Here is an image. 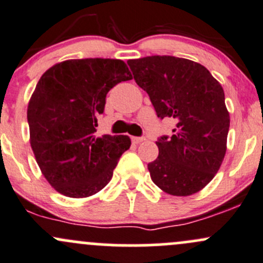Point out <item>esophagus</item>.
<instances>
[{"label": "esophagus", "mask_w": 263, "mask_h": 263, "mask_svg": "<svg viewBox=\"0 0 263 263\" xmlns=\"http://www.w3.org/2000/svg\"><path fill=\"white\" fill-rule=\"evenodd\" d=\"M132 140L133 143H135V144H138V143L143 142V140H145L144 137H132Z\"/></svg>", "instance_id": "esophagus-1"}]
</instances>
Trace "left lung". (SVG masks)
Instances as JSON below:
<instances>
[{
  "label": "left lung",
  "instance_id": "1",
  "mask_svg": "<svg viewBox=\"0 0 263 263\" xmlns=\"http://www.w3.org/2000/svg\"><path fill=\"white\" fill-rule=\"evenodd\" d=\"M135 82L149 96L159 119L172 118V135H162L159 154L148 164L161 190L189 196L218 172L227 151L229 112L220 83L204 66L172 55L128 61Z\"/></svg>",
  "mask_w": 263,
  "mask_h": 263
}]
</instances>
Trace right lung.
<instances>
[{
  "label": "right lung",
  "instance_id": "1",
  "mask_svg": "<svg viewBox=\"0 0 263 263\" xmlns=\"http://www.w3.org/2000/svg\"><path fill=\"white\" fill-rule=\"evenodd\" d=\"M132 80L120 59L62 62L36 83L28 106L30 144L48 182L69 197H87L110 182L119 158L130 148L128 135L96 134L106 95Z\"/></svg>",
  "mask_w": 263,
  "mask_h": 263
}]
</instances>
